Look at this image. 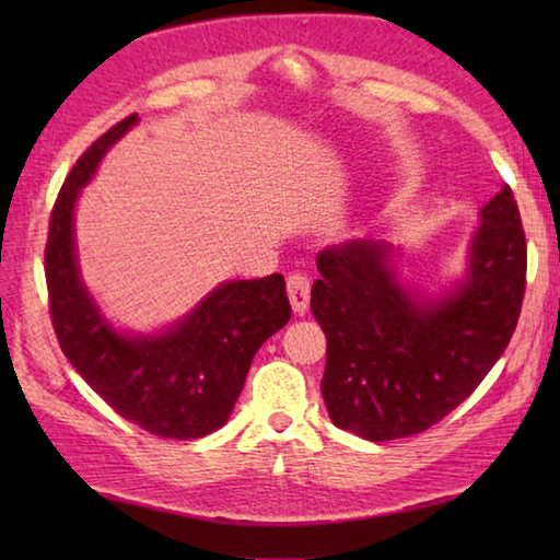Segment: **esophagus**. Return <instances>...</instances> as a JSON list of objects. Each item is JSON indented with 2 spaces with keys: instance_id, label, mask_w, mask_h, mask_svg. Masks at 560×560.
Masks as SVG:
<instances>
[{
  "instance_id": "34e87169",
  "label": "esophagus",
  "mask_w": 560,
  "mask_h": 560,
  "mask_svg": "<svg viewBox=\"0 0 560 560\" xmlns=\"http://www.w3.org/2000/svg\"><path fill=\"white\" fill-rule=\"evenodd\" d=\"M287 291H289V301H291L293 314H299V316L306 314L308 299H311L308 277H303V273H291V277L287 279Z\"/></svg>"
}]
</instances>
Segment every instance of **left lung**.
<instances>
[{"mask_svg":"<svg viewBox=\"0 0 560 560\" xmlns=\"http://www.w3.org/2000/svg\"><path fill=\"white\" fill-rule=\"evenodd\" d=\"M479 214L467 281L442 299L400 287L387 242L318 252L311 311L326 334L320 393L336 428L371 442L424 432L504 353L524 303L526 234L509 185Z\"/></svg>","mask_w":560,"mask_h":560,"instance_id":"obj_1","label":"left lung"}]
</instances>
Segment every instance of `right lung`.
I'll return each mask as SVG.
<instances>
[{"instance_id":"add662e5","label":"right lung","mask_w":560,"mask_h":560,"mask_svg":"<svg viewBox=\"0 0 560 560\" xmlns=\"http://www.w3.org/2000/svg\"><path fill=\"white\" fill-rule=\"evenodd\" d=\"M136 122L132 113L89 145L56 197L44 252L51 324L69 363L120 417L158 438L197 440L230 420L257 350L289 324L287 281L281 273L226 281L158 336L118 334L101 316L75 267L73 205Z\"/></svg>"}]
</instances>
